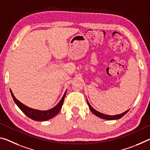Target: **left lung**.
Wrapping results in <instances>:
<instances>
[{
	"mask_svg": "<svg viewBox=\"0 0 150 150\" xmlns=\"http://www.w3.org/2000/svg\"><path fill=\"white\" fill-rule=\"evenodd\" d=\"M87 102L88 105H89V108L90 109V110H91V112L93 113L94 115H96V116H97V117L102 118V119H104V120H118V119L122 118L123 116L125 114H126L127 113V111H129V109H128V110H127L126 111H125L124 113L119 114V115H105V114H103V113H101L100 112H99V111H96V109H94L91 105H90V104L89 103V102H88L87 100Z\"/></svg>",
	"mask_w": 150,
	"mask_h": 150,
	"instance_id": "left-lung-1",
	"label": "left lung"
}]
</instances>
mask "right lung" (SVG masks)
Wrapping results in <instances>:
<instances>
[{"label":"right lung","instance_id":"right-lung-1","mask_svg":"<svg viewBox=\"0 0 150 150\" xmlns=\"http://www.w3.org/2000/svg\"><path fill=\"white\" fill-rule=\"evenodd\" d=\"M66 92L67 91H65V93H64L62 99H61L59 103L54 107V108L47 111H40L37 110V109H34L28 108V107L22 103H21L19 101L17 100V99L15 98L13 92H12L11 90V96L13 97V100L15 101V103L17 105V106L29 118L32 119V120L35 121H41V122H42V121H47L54 117V116L60 111L61 108H62L64 99H65Z\"/></svg>","mask_w":150,"mask_h":150}]
</instances>
